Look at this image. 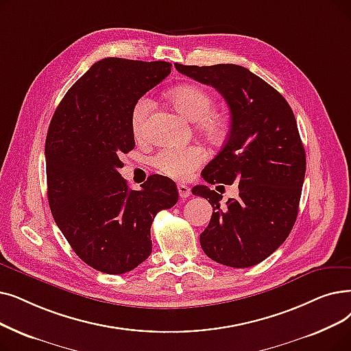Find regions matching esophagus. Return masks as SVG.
Returning <instances> with one entry per match:
<instances>
[{
    "label": "esophagus",
    "instance_id": "esophagus-1",
    "mask_svg": "<svg viewBox=\"0 0 351 351\" xmlns=\"http://www.w3.org/2000/svg\"><path fill=\"white\" fill-rule=\"evenodd\" d=\"M178 192H179V196L182 197V199H186V197H189V195H191V188L184 184H179Z\"/></svg>",
    "mask_w": 351,
    "mask_h": 351
}]
</instances>
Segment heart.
<instances>
[{
  "mask_svg": "<svg viewBox=\"0 0 351 351\" xmlns=\"http://www.w3.org/2000/svg\"><path fill=\"white\" fill-rule=\"evenodd\" d=\"M169 99L175 109L195 121V128L201 136L212 143H219L225 139L228 132L226 119L222 113L213 110L215 99L204 87L195 84H184L173 88ZM154 110V101L147 96H142L134 101L130 114L133 134L138 139L147 136V125L150 113ZM208 158L202 146H167L160 149L152 158V165L162 175L176 180H186Z\"/></svg>",
  "mask_w": 351,
  "mask_h": 351,
  "instance_id": "1",
  "label": "heart"
}]
</instances>
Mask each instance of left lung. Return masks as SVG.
I'll list each match as a JSON object with an SVG mask.
<instances>
[{
    "instance_id": "left-lung-1",
    "label": "left lung",
    "mask_w": 351,
    "mask_h": 351,
    "mask_svg": "<svg viewBox=\"0 0 351 351\" xmlns=\"http://www.w3.org/2000/svg\"><path fill=\"white\" fill-rule=\"evenodd\" d=\"M179 73L217 88L231 112L225 146L202 171L210 185L238 182L239 195L221 206L222 196L196 185L213 212L199 241L204 252L226 267L260 264L291 232L298 215L304 176V150L295 116L278 91L237 64L184 66Z\"/></svg>"
}]
</instances>
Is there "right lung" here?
<instances>
[{
	"instance_id": "obj_1",
	"label": "right lung",
	"mask_w": 351,
	"mask_h": 351,
	"mask_svg": "<svg viewBox=\"0 0 351 351\" xmlns=\"http://www.w3.org/2000/svg\"><path fill=\"white\" fill-rule=\"evenodd\" d=\"M167 62L108 57L75 82L56 109L45 139L47 196L73 251L91 268L125 274L152 252L156 213L178 202L176 184L150 175L132 191L119 173L134 147V101L171 73Z\"/></svg>"
}]
</instances>
